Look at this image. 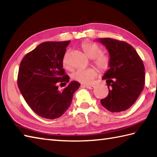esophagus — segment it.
<instances>
[{
	"instance_id": "esophagus-1",
	"label": "esophagus",
	"mask_w": 157,
	"mask_h": 157,
	"mask_svg": "<svg viewBox=\"0 0 157 157\" xmlns=\"http://www.w3.org/2000/svg\"><path fill=\"white\" fill-rule=\"evenodd\" d=\"M82 87L84 86V87H86L88 89H94L95 87L94 86H92V85H82Z\"/></svg>"
}]
</instances>
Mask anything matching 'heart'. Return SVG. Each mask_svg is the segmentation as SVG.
Wrapping results in <instances>:
<instances>
[{"label": "heart", "mask_w": 157, "mask_h": 157, "mask_svg": "<svg viewBox=\"0 0 157 157\" xmlns=\"http://www.w3.org/2000/svg\"><path fill=\"white\" fill-rule=\"evenodd\" d=\"M82 48L88 57L92 59L93 63L100 71H105L109 67L110 58L108 55L102 53V49L96 43L91 42H84L82 44ZM67 52L65 55L63 59V65L65 67H68ZM97 72L94 68L78 69L73 73L71 75L73 80L79 82L82 84H90L94 79Z\"/></svg>", "instance_id": "1"}]
</instances>
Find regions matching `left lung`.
I'll use <instances>...</instances> for the list:
<instances>
[{"label": "left lung", "mask_w": 157, "mask_h": 157, "mask_svg": "<svg viewBox=\"0 0 157 157\" xmlns=\"http://www.w3.org/2000/svg\"><path fill=\"white\" fill-rule=\"evenodd\" d=\"M109 53V69L102 77L108 85L109 94L101 103L112 113L124 111L134 104L144 88V65L128 43L109 38H98Z\"/></svg>", "instance_id": "left-lung-1"}]
</instances>
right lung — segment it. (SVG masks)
<instances>
[{
  "instance_id": "right-lung-1",
  "label": "right lung",
  "mask_w": 157,
  "mask_h": 157,
  "mask_svg": "<svg viewBox=\"0 0 157 157\" xmlns=\"http://www.w3.org/2000/svg\"><path fill=\"white\" fill-rule=\"evenodd\" d=\"M70 41L44 42L26 55L19 65L17 85L29 107L43 118H59L71 105L80 86L71 82L60 91L58 84H66L69 77L63 68V59Z\"/></svg>"
}]
</instances>
